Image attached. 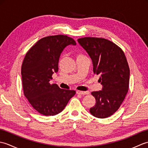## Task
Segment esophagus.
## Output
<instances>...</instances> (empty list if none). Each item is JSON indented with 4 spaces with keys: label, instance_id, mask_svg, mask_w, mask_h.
Segmentation results:
<instances>
[{
    "label": "esophagus",
    "instance_id": "1",
    "mask_svg": "<svg viewBox=\"0 0 148 148\" xmlns=\"http://www.w3.org/2000/svg\"><path fill=\"white\" fill-rule=\"evenodd\" d=\"M76 93H77V94H79V95H88V94L90 93L88 91H86V92H82V91H77Z\"/></svg>",
    "mask_w": 148,
    "mask_h": 148
}]
</instances>
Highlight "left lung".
<instances>
[{
  "mask_svg": "<svg viewBox=\"0 0 148 148\" xmlns=\"http://www.w3.org/2000/svg\"><path fill=\"white\" fill-rule=\"evenodd\" d=\"M93 63L102 90L92 92L96 103L90 112L99 118L109 117L119 108L128 91L130 69L124 52L110 40L98 37L77 39Z\"/></svg>",
  "mask_w": 148,
  "mask_h": 148,
  "instance_id": "8db88e82",
  "label": "left lung"
}]
</instances>
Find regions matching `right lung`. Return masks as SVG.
Segmentation results:
<instances>
[{
	"label": "right lung",
	"instance_id": "1",
	"mask_svg": "<svg viewBox=\"0 0 148 148\" xmlns=\"http://www.w3.org/2000/svg\"><path fill=\"white\" fill-rule=\"evenodd\" d=\"M76 45L67 36H48L39 40L25 56L21 66L24 95L33 108L45 116L62 112L76 92L49 83L58 71L59 58L66 46Z\"/></svg>",
	"mask_w": 148,
	"mask_h": 148
}]
</instances>
